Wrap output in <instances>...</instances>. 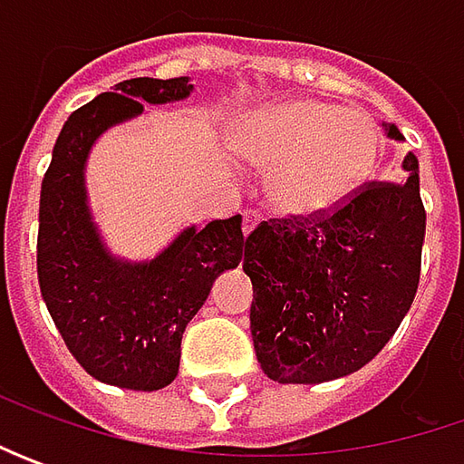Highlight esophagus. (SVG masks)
Returning a JSON list of instances; mask_svg holds the SVG:
<instances>
[{"label": "esophagus", "mask_w": 464, "mask_h": 464, "mask_svg": "<svg viewBox=\"0 0 464 464\" xmlns=\"http://www.w3.org/2000/svg\"><path fill=\"white\" fill-rule=\"evenodd\" d=\"M258 224H260L258 211H247V214L242 217V232H245V235H250V232H253V229L258 227Z\"/></svg>", "instance_id": "esophagus-1"}]
</instances>
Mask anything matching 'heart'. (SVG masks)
Masks as SVG:
<instances>
[{
    "label": "heart",
    "mask_w": 464,
    "mask_h": 464,
    "mask_svg": "<svg viewBox=\"0 0 464 464\" xmlns=\"http://www.w3.org/2000/svg\"><path fill=\"white\" fill-rule=\"evenodd\" d=\"M235 150L271 172V201L292 217H325L348 204L374 175L380 129L362 111L292 98L250 111L235 129Z\"/></svg>",
    "instance_id": "b5f03b06"
}]
</instances>
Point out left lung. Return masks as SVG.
Instances as JSON below:
<instances>
[{"mask_svg": "<svg viewBox=\"0 0 464 464\" xmlns=\"http://www.w3.org/2000/svg\"><path fill=\"white\" fill-rule=\"evenodd\" d=\"M402 141L395 123H382ZM405 183H366L325 217L260 222L245 245L250 330L260 369L281 384H320L369 364L419 289L426 211L419 160Z\"/></svg>", "mask_w": 464, "mask_h": 464, "instance_id": "obj_1", "label": "left lung"}]
</instances>
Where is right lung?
Returning <instances> with one entry per match:
<instances>
[{"label": "right lung", "mask_w": 464, "mask_h": 464, "mask_svg": "<svg viewBox=\"0 0 464 464\" xmlns=\"http://www.w3.org/2000/svg\"><path fill=\"white\" fill-rule=\"evenodd\" d=\"M193 92L188 77L118 82L74 111L53 144L41 186L38 284L63 343L100 382L152 392L178 377L186 325L219 274L237 268L247 237L242 217L186 227L152 260L116 258L87 206L84 168L111 126Z\"/></svg>", "instance_id": "add662e5"}]
</instances>
